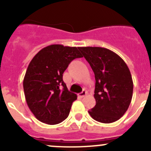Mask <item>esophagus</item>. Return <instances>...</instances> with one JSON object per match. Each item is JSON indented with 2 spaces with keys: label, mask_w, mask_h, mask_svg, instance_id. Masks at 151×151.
Listing matches in <instances>:
<instances>
[{
  "label": "esophagus",
  "mask_w": 151,
  "mask_h": 151,
  "mask_svg": "<svg viewBox=\"0 0 151 151\" xmlns=\"http://www.w3.org/2000/svg\"><path fill=\"white\" fill-rule=\"evenodd\" d=\"M87 94V91H85V90H83V91H82L81 93H79V96L80 97H81V98H83V97H84L85 95H86Z\"/></svg>",
  "instance_id": "esophagus-1"
}]
</instances>
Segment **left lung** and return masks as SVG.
<instances>
[{
	"mask_svg": "<svg viewBox=\"0 0 151 151\" xmlns=\"http://www.w3.org/2000/svg\"><path fill=\"white\" fill-rule=\"evenodd\" d=\"M95 74L96 105L88 111L104 123L119 120L130 105L133 81L124 60L114 52L98 47H78Z\"/></svg>",
	"mask_w": 151,
	"mask_h": 151,
	"instance_id": "obj_1",
	"label": "left lung"
}]
</instances>
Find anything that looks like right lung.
I'll list each match as a JSON object with an SVG mask.
<instances>
[{
    "label": "right lung",
    "mask_w": 151,
    "mask_h": 151,
    "mask_svg": "<svg viewBox=\"0 0 151 151\" xmlns=\"http://www.w3.org/2000/svg\"><path fill=\"white\" fill-rule=\"evenodd\" d=\"M82 57L77 47L52 45L30 62L23 80L24 93L29 109L39 121L55 125L68 116L77 96L68 90L63 74L74 59Z\"/></svg>",
    "instance_id": "obj_1"
}]
</instances>
